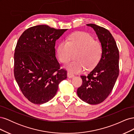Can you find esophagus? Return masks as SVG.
<instances>
[{"label":"esophagus","instance_id":"esophagus-1","mask_svg":"<svg viewBox=\"0 0 134 134\" xmlns=\"http://www.w3.org/2000/svg\"><path fill=\"white\" fill-rule=\"evenodd\" d=\"M67 76H68V78H72V77L74 76V75L72 73H71V72H68Z\"/></svg>","mask_w":134,"mask_h":134}]
</instances>
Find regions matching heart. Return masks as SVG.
I'll use <instances>...</instances> for the list:
<instances>
[{"label":"heart","instance_id":"1","mask_svg":"<svg viewBox=\"0 0 134 134\" xmlns=\"http://www.w3.org/2000/svg\"><path fill=\"white\" fill-rule=\"evenodd\" d=\"M101 43L95 41L91 35L77 32L70 35L68 41L60 42L58 47V56L61 62L66 64L77 52L76 60L69 63L66 68L71 72H79L87 68L91 69L98 64L102 54Z\"/></svg>","mask_w":134,"mask_h":134}]
</instances>
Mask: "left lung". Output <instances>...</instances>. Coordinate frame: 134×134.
I'll list each match as a JSON object with an SVG mask.
<instances>
[{
  "label": "left lung",
  "instance_id": "obj_1",
  "mask_svg": "<svg viewBox=\"0 0 134 134\" xmlns=\"http://www.w3.org/2000/svg\"><path fill=\"white\" fill-rule=\"evenodd\" d=\"M92 27L102 46V54L99 63L87 75H81L82 85L77 94L90 104L102 103L110 94L119 74V51L115 40L108 30L94 24Z\"/></svg>",
  "mask_w": 134,
  "mask_h": 134
}]
</instances>
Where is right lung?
<instances>
[{
	"instance_id": "add662e5",
	"label": "right lung",
	"mask_w": 134,
	"mask_h": 134,
	"mask_svg": "<svg viewBox=\"0 0 134 134\" xmlns=\"http://www.w3.org/2000/svg\"><path fill=\"white\" fill-rule=\"evenodd\" d=\"M66 29L47 25L28 28L19 38L14 55V75L26 98L34 104L47 102L66 79L55 56V42Z\"/></svg>"
}]
</instances>
